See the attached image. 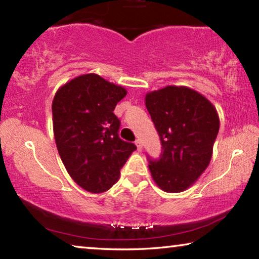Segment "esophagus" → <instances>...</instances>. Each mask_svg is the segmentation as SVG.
Here are the masks:
<instances>
[{
  "label": "esophagus",
  "mask_w": 259,
  "mask_h": 259,
  "mask_svg": "<svg viewBox=\"0 0 259 259\" xmlns=\"http://www.w3.org/2000/svg\"><path fill=\"white\" fill-rule=\"evenodd\" d=\"M135 144H136L137 150H138V151H142V149H143V145H142L141 140H136V141H135Z\"/></svg>",
  "instance_id": "esophagus-1"
}]
</instances>
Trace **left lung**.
<instances>
[{
  "label": "left lung",
  "instance_id": "8db88e82",
  "mask_svg": "<svg viewBox=\"0 0 259 259\" xmlns=\"http://www.w3.org/2000/svg\"><path fill=\"white\" fill-rule=\"evenodd\" d=\"M145 107L159 135L163 154L149 170L165 192L190 188L205 171L220 130L214 105L196 90L166 85L145 95Z\"/></svg>",
  "mask_w": 259,
  "mask_h": 259
}]
</instances>
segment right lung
Wrapping results in <instances>:
<instances>
[{"label":"right lung","mask_w":259,"mask_h":259,"mask_svg":"<svg viewBox=\"0 0 259 259\" xmlns=\"http://www.w3.org/2000/svg\"><path fill=\"white\" fill-rule=\"evenodd\" d=\"M126 89L97 74L79 75L65 83L53 100V128L68 174L85 191L101 194L119 178V170L136 145L118 137L116 104Z\"/></svg>","instance_id":"obj_1"}]
</instances>
